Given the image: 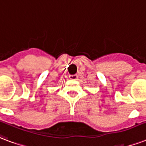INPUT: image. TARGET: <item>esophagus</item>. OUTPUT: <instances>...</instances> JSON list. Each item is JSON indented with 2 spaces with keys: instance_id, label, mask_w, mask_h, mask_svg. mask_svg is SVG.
<instances>
[{
  "instance_id": "esophagus-1",
  "label": "esophagus",
  "mask_w": 146,
  "mask_h": 146,
  "mask_svg": "<svg viewBox=\"0 0 146 146\" xmlns=\"http://www.w3.org/2000/svg\"><path fill=\"white\" fill-rule=\"evenodd\" d=\"M69 78H70V80H76V79L78 78V76H77L76 74H74V75H70Z\"/></svg>"
}]
</instances>
